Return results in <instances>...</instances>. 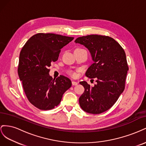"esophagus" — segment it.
<instances>
[{"instance_id":"34e87169","label":"esophagus","mask_w":146,"mask_h":146,"mask_svg":"<svg viewBox=\"0 0 146 146\" xmlns=\"http://www.w3.org/2000/svg\"><path fill=\"white\" fill-rule=\"evenodd\" d=\"M72 85H74V86H76V85H77V84H78V83H77V82H75V81H72Z\"/></svg>"}]
</instances>
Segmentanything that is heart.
<instances>
[{
    "mask_svg": "<svg viewBox=\"0 0 146 146\" xmlns=\"http://www.w3.org/2000/svg\"><path fill=\"white\" fill-rule=\"evenodd\" d=\"M69 74L70 75V76H72V77H75L76 76V73L73 72V71H69Z\"/></svg>",
    "mask_w": 146,
    "mask_h": 146,
    "instance_id": "heart-1",
    "label": "heart"
}]
</instances>
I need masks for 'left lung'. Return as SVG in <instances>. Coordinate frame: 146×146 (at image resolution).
Masks as SVG:
<instances>
[{
  "label": "left lung",
  "instance_id": "8db88e82",
  "mask_svg": "<svg viewBox=\"0 0 146 146\" xmlns=\"http://www.w3.org/2000/svg\"><path fill=\"white\" fill-rule=\"evenodd\" d=\"M76 43L86 47L94 63L86 72V76L96 78L91 87L85 81L80 82L85 91L79 98L83 111L100 114L107 111L116 103L125 89L129 70L124 50L114 39L108 36L87 35L77 38Z\"/></svg>",
  "mask_w": 146,
  "mask_h": 146
}]
</instances>
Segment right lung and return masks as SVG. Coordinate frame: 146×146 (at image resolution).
Returning <instances> with one entry per match:
<instances>
[{"instance_id":"right-lung-1","label":"right lung","mask_w":146,"mask_h":146,"mask_svg":"<svg viewBox=\"0 0 146 146\" xmlns=\"http://www.w3.org/2000/svg\"><path fill=\"white\" fill-rule=\"evenodd\" d=\"M73 39L39 33L31 37L22 48L17 72L28 100L36 108L42 110L54 108L71 86V81L65 76L53 79L48 67L58 60L61 48Z\"/></svg>"}]
</instances>
